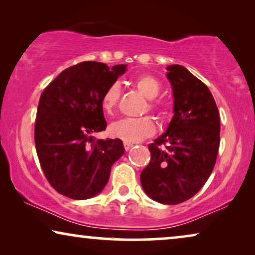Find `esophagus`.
I'll return each instance as SVG.
<instances>
[{
	"mask_svg": "<svg viewBox=\"0 0 255 255\" xmlns=\"http://www.w3.org/2000/svg\"><path fill=\"white\" fill-rule=\"evenodd\" d=\"M124 147H125L126 150L128 151L131 147H133V144H131V143H128V142H125V143H124Z\"/></svg>",
	"mask_w": 255,
	"mask_h": 255,
	"instance_id": "34e87169",
	"label": "esophagus"
}]
</instances>
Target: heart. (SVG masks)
<instances>
[{
	"label": "heart",
	"mask_w": 255,
	"mask_h": 255,
	"mask_svg": "<svg viewBox=\"0 0 255 255\" xmlns=\"http://www.w3.org/2000/svg\"><path fill=\"white\" fill-rule=\"evenodd\" d=\"M135 86L149 100H154L161 92V84L156 78L151 76L138 77L135 80ZM119 96H120V87L118 84H112L105 91L101 97V107L106 113L111 114L114 111V108L117 107ZM150 108L154 110L159 117L164 114L159 105L151 104ZM110 133L113 137L120 138L128 143H135V142L143 140L154 134L155 124L149 117L126 118L113 122L110 127Z\"/></svg>",
	"instance_id": "obj_1"
}]
</instances>
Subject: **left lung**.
I'll return each instance as SVG.
<instances>
[{
    "instance_id": "8db88e82",
    "label": "left lung",
    "mask_w": 255,
    "mask_h": 255,
    "mask_svg": "<svg viewBox=\"0 0 255 255\" xmlns=\"http://www.w3.org/2000/svg\"><path fill=\"white\" fill-rule=\"evenodd\" d=\"M167 71L174 115L167 130L149 144L151 159L141 172V184L151 199L175 205L195 196L211 175L219 149L220 120L204 83L178 64Z\"/></svg>"
}]
</instances>
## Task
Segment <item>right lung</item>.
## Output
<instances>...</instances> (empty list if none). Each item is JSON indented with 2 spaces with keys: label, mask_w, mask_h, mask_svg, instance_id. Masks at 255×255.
I'll list each match as a JSON object with an SVG mask.
<instances>
[{
  "label": "right lung",
  "mask_w": 255,
  "mask_h": 255,
  "mask_svg": "<svg viewBox=\"0 0 255 255\" xmlns=\"http://www.w3.org/2000/svg\"><path fill=\"white\" fill-rule=\"evenodd\" d=\"M127 70L84 62L64 70L40 96L35 144L51 186L72 199L92 198L103 191L111 168L125 154L119 138L94 141L106 129L101 107L105 91Z\"/></svg>",
  "instance_id": "right-lung-1"
}]
</instances>
